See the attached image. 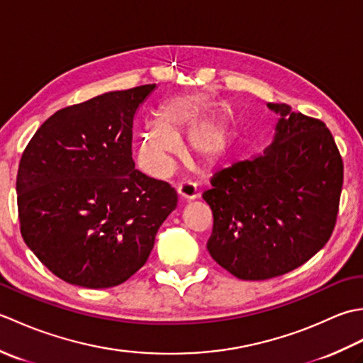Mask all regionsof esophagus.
I'll use <instances>...</instances> for the list:
<instances>
[{"label": "esophagus", "mask_w": 363, "mask_h": 363, "mask_svg": "<svg viewBox=\"0 0 363 363\" xmlns=\"http://www.w3.org/2000/svg\"><path fill=\"white\" fill-rule=\"evenodd\" d=\"M177 195H179L181 199L190 201V199H195L199 196V189L194 182H181L179 186H177Z\"/></svg>", "instance_id": "obj_1"}]
</instances>
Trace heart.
Returning <instances> with one entry per match:
<instances>
[{"label":"heart","instance_id":"1","mask_svg":"<svg viewBox=\"0 0 363 363\" xmlns=\"http://www.w3.org/2000/svg\"><path fill=\"white\" fill-rule=\"evenodd\" d=\"M206 106L199 99L182 98L169 101L160 112L158 121H151L138 137V162L145 172L156 177H165L173 172L181 157L179 137L203 120ZM229 133L217 120L200 123L189 135L190 151L199 164H211L225 152Z\"/></svg>","mask_w":363,"mask_h":363}]
</instances>
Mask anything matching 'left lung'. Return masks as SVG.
<instances>
[{
	"instance_id": "1",
	"label": "left lung",
	"mask_w": 363,
	"mask_h": 363,
	"mask_svg": "<svg viewBox=\"0 0 363 363\" xmlns=\"http://www.w3.org/2000/svg\"><path fill=\"white\" fill-rule=\"evenodd\" d=\"M279 113L272 146L211 179L212 259L245 281H265L313 257L333 235L343 160L325 123L268 103Z\"/></svg>"
}]
</instances>
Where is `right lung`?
I'll return each instance as SVG.
<instances>
[{
	"instance_id": "right-lung-1",
	"label": "right lung",
	"mask_w": 363,
	"mask_h": 363,
	"mask_svg": "<svg viewBox=\"0 0 363 363\" xmlns=\"http://www.w3.org/2000/svg\"><path fill=\"white\" fill-rule=\"evenodd\" d=\"M156 84L64 107L37 129L17 174L23 240L60 279L115 287L150 257L176 209L168 182L135 169L134 117Z\"/></svg>"
}]
</instances>
